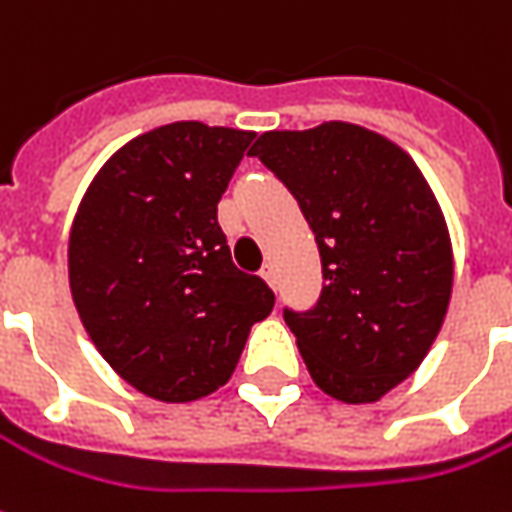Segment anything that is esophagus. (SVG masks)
I'll return each mask as SVG.
<instances>
[{
    "mask_svg": "<svg viewBox=\"0 0 512 512\" xmlns=\"http://www.w3.org/2000/svg\"><path fill=\"white\" fill-rule=\"evenodd\" d=\"M260 277H263V280H266V283H269L271 288L277 285V277H274V266H263V271H260Z\"/></svg>",
    "mask_w": 512,
    "mask_h": 512,
    "instance_id": "esophagus-1",
    "label": "esophagus"
}]
</instances>
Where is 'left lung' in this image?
I'll return each mask as SVG.
<instances>
[{
	"instance_id": "left-lung-1",
	"label": "left lung",
	"mask_w": 512,
	"mask_h": 512,
	"mask_svg": "<svg viewBox=\"0 0 512 512\" xmlns=\"http://www.w3.org/2000/svg\"><path fill=\"white\" fill-rule=\"evenodd\" d=\"M249 154L300 201L319 246V302L285 308L314 384L344 403L384 398L420 367L451 300V238L429 182L395 142L339 120L266 131Z\"/></svg>"
}]
</instances>
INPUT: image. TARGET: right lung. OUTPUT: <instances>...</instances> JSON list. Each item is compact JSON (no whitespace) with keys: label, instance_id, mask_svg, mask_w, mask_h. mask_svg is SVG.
I'll return each instance as SVG.
<instances>
[{"label":"right lung","instance_id":"obj_1","mask_svg":"<svg viewBox=\"0 0 512 512\" xmlns=\"http://www.w3.org/2000/svg\"><path fill=\"white\" fill-rule=\"evenodd\" d=\"M255 131L196 120L125 142L83 193L69 288L111 370L142 395L187 403L224 387L271 288L229 255L218 201Z\"/></svg>","mask_w":512,"mask_h":512}]
</instances>
